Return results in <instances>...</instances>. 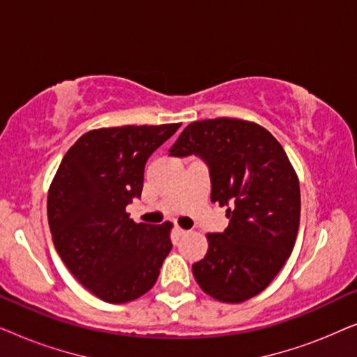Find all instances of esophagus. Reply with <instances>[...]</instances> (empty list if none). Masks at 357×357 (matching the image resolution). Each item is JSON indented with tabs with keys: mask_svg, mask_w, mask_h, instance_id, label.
<instances>
[{
	"mask_svg": "<svg viewBox=\"0 0 357 357\" xmlns=\"http://www.w3.org/2000/svg\"><path fill=\"white\" fill-rule=\"evenodd\" d=\"M174 231H175V234H177V236H178V237H183V236H185V234H188L187 231H185V229H182V227H178V226H177V227H175V229H174Z\"/></svg>",
	"mask_w": 357,
	"mask_h": 357,
	"instance_id": "obj_1",
	"label": "esophagus"
}]
</instances>
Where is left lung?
I'll use <instances>...</instances> for the list:
<instances>
[{"instance_id": "left-lung-1", "label": "left lung", "mask_w": 357, "mask_h": 357, "mask_svg": "<svg viewBox=\"0 0 357 357\" xmlns=\"http://www.w3.org/2000/svg\"><path fill=\"white\" fill-rule=\"evenodd\" d=\"M169 155H197L208 165L211 202L226 206L229 226L208 234V252L193 263L199 287L238 304L260 294L284 266L301 219L299 180L275 136L237 119L193 121Z\"/></svg>"}]
</instances>
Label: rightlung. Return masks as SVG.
Wrapping results in <instances>:
<instances>
[{"label": "right lung", "mask_w": 357, "mask_h": 357, "mask_svg": "<svg viewBox=\"0 0 357 357\" xmlns=\"http://www.w3.org/2000/svg\"><path fill=\"white\" fill-rule=\"evenodd\" d=\"M180 123L116 126L82 135L50 185L48 226L71 275L99 299L125 304L158 281L172 224H136L125 211L141 197L144 165Z\"/></svg>", "instance_id": "obj_1"}]
</instances>
